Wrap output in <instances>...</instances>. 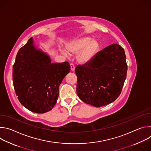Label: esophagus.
<instances>
[{
    "mask_svg": "<svg viewBox=\"0 0 151 151\" xmlns=\"http://www.w3.org/2000/svg\"><path fill=\"white\" fill-rule=\"evenodd\" d=\"M70 69H71V70H72V71H74V70H75V65H74L73 64H72V63L70 64Z\"/></svg>",
    "mask_w": 151,
    "mask_h": 151,
    "instance_id": "esophagus-1",
    "label": "esophagus"
}]
</instances>
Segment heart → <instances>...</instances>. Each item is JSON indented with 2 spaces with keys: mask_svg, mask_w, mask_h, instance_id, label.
Segmentation results:
<instances>
[{
  "mask_svg": "<svg viewBox=\"0 0 151 151\" xmlns=\"http://www.w3.org/2000/svg\"><path fill=\"white\" fill-rule=\"evenodd\" d=\"M98 48V43L88 37H83L73 40L66 47L69 54H78L77 60L81 64L89 62L96 55ZM62 53L68 56V53L65 51H62Z\"/></svg>",
  "mask_w": 151,
  "mask_h": 151,
  "instance_id": "obj_1",
  "label": "heart"
}]
</instances>
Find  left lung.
I'll return each mask as SVG.
<instances>
[{
  "label": "left lung",
  "instance_id": "1",
  "mask_svg": "<svg viewBox=\"0 0 151 151\" xmlns=\"http://www.w3.org/2000/svg\"><path fill=\"white\" fill-rule=\"evenodd\" d=\"M127 72L124 49L118 44H112L87 63L76 67L77 94L83 102L95 107L108 104L121 94Z\"/></svg>",
  "mask_w": 151,
  "mask_h": 151
}]
</instances>
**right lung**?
I'll list each match as a JSON object with an SVG mask.
<instances>
[{
  "mask_svg": "<svg viewBox=\"0 0 151 151\" xmlns=\"http://www.w3.org/2000/svg\"><path fill=\"white\" fill-rule=\"evenodd\" d=\"M68 61L51 63L50 57L35 45L33 37L21 47L13 66L12 76L18 99L37 114L51 111L59 94V86L70 72Z\"/></svg>",
  "mask_w": 151,
  "mask_h": 151,
  "instance_id": "right-lung-1",
  "label": "right lung"
}]
</instances>
